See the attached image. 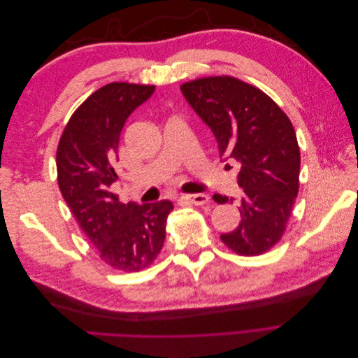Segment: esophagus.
Segmentation results:
<instances>
[{
  "label": "esophagus",
  "mask_w": 358,
  "mask_h": 358,
  "mask_svg": "<svg viewBox=\"0 0 358 358\" xmlns=\"http://www.w3.org/2000/svg\"><path fill=\"white\" fill-rule=\"evenodd\" d=\"M182 199L187 203L197 204V206H204L210 201V197L206 196V194H189V196H182Z\"/></svg>",
  "instance_id": "1"
}]
</instances>
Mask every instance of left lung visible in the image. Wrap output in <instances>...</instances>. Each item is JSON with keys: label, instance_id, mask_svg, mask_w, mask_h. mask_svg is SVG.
Listing matches in <instances>:
<instances>
[{"label": "left lung", "instance_id": "8db88e82", "mask_svg": "<svg viewBox=\"0 0 358 358\" xmlns=\"http://www.w3.org/2000/svg\"><path fill=\"white\" fill-rule=\"evenodd\" d=\"M180 91L210 128L221 159L239 166L242 221L221 241L241 255L268 251L282 237L299 191L300 150L288 116L263 91L229 76L183 83Z\"/></svg>", "mask_w": 358, "mask_h": 358}]
</instances>
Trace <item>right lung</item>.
Returning <instances> with one entry per match:
<instances>
[{"instance_id": "1", "label": "right lung", "mask_w": 358, "mask_h": 358, "mask_svg": "<svg viewBox=\"0 0 358 358\" xmlns=\"http://www.w3.org/2000/svg\"><path fill=\"white\" fill-rule=\"evenodd\" d=\"M155 86L109 83L73 113L57 150L58 185L76 221L104 263L124 272L148 267L166 241L170 200L122 204L110 187L121 131Z\"/></svg>"}]
</instances>
